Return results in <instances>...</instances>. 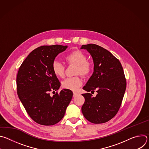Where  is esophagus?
I'll use <instances>...</instances> for the list:
<instances>
[{
	"instance_id": "34e87169",
	"label": "esophagus",
	"mask_w": 149,
	"mask_h": 149,
	"mask_svg": "<svg viewBox=\"0 0 149 149\" xmlns=\"http://www.w3.org/2000/svg\"><path fill=\"white\" fill-rule=\"evenodd\" d=\"M78 94V93H77V92H73V96H74V97L77 96Z\"/></svg>"
}]
</instances>
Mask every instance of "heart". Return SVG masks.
I'll return each instance as SVG.
<instances>
[{"mask_svg": "<svg viewBox=\"0 0 149 149\" xmlns=\"http://www.w3.org/2000/svg\"><path fill=\"white\" fill-rule=\"evenodd\" d=\"M65 59L68 64H74L77 66L75 74H81L84 77L90 75L93 70L91 62L87 61L86 55L79 50L74 51L65 57ZM52 70L54 74L60 78L65 75V67L62 62L58 61H54L52 64ZM82 83V80L79 76L68 77L62 82L63 88L75 91L79 87Z\"/></svg>", "mask_w": 149, "mask_h": 149, "instance_id": "heart-1", "label": "heart"}]
</instances>
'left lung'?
I'll list each match as a JSON object with an SVG mask.
<instances>
[{
  "mask_svg": "<svg viewBox=\"0 0 149 149\" xmlns=\"http://www.w3.org/2000/svg\"><path fill=\"white\" fill-rule=\"evenodd\" d=\"M91 55L94 72L83 89L85 102L82 113L88 121L94 124L109 121L118 113L126 89V79L119 60L102 47L93 44L83 45ZM97 90L94 97L89 92Z\"/></svg>",
  "mask_w": 149,
  "mask_h": 149,
  "instance_id": "8db88e82",
  "label": "left lung"
}]
</instances>
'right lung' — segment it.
Returning <instances> with one entry per match:
<instances>
[{"label": "right lung", "instance_id": "right-lung-1", "mask_svg": "<svg viewBox=\"0 0 149 149\" xmlns=\"http://www.w3.org/2000/svg\"><path fill=\"white\" fill-rule=\"evenodd\" d=\"M67 48L59 45L39 47L29 54L17 72L19 98L30 117L40 125H52L60 121L71 101L73 93L70 90L55 94L61 83L52 70L55 57Z\"/></svg>", "mask_w": 149, "mask_h": 149}]
</instances>
